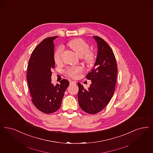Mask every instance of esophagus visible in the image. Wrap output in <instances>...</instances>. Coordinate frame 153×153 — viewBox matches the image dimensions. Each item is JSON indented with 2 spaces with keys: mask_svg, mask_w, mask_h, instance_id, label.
Masks as SVG:
<instances>
[{
  "mask_svg": "<svg viewBox=\"0 0 153 153\" xmlns=\"http://www.w3.org/2000/svg\"><path fill=\"white\" fill-rule=\"evenodd\" d=\"M76 84V82L74 81H70V84Z\"/></svg>",
  "mask_w": 153,
  "mask_h": 153,
  "instance_id": "esophagus-1",
  "label": "esophagus"
}]
</instances>
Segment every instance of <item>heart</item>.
I'll use <instances>...</instances> for the list:
<instances>
[{
	"mask_svg": "<svg viewBox=\"0 0 153 153\" xmlns=\"http://www.w3.org/2000/svg\"><path fill=\"white\" fill-rule=\"evenodd\" d=\"M68 45L74 51L82 57L83 61L88 65H91L95 59L94 52L89 50V45L83 39L80 38L74 39L71 40ZM63 52V47L59 46L55 50L53 55L54 60L56 64H60L62 61V54ZM82 71V68L79 67H68L65 70V73L71 77H76Z\"/></svg>",
	"mask_w": 153,
	"mask_h": 153,
	"instance_id": "obj_1",
	"label": "heart"
}]
</instances>
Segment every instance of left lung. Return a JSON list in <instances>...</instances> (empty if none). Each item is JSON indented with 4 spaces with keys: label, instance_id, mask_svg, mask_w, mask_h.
<instances>
[{
    "label": "left lung",
    "instance_id": "obj_1",
    "mask_svg": "<svg viewBox=\"0 0 153 153\" xmlns=\"http://www.w3.org/2000/svg\"><path fill=\"white\" fill-rule=\"evenodd\" d=\"M98 45L94 66L86 77L92 84L85 89L78 82V100L81 109L91 114L98 113L109 102L115 91L117 75L116 59L113 50L103 39L94 36Z\"/></svg>",
    "mask_w": 153,
    "mask_h": 153
}]
</instances>
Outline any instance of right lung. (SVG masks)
I'll list each match as a JSON object with an SVG mask.
<instances>
[{"label":"right lung","instance_id":"right-lung-1","mask_svg":"<svg viewBox=\"0 0 153 153\" xmlns=\"http://www.w3.org/2000/svg\"><path fill=\"white\" fill-rule=\"evenodd\" d=\"M57 37H47L37 45L31 54L27 69L32 102L38 110L45 114L59 110L69 84L66 79L56 85L51 82V70L55 67L53 40Z\"/></svg>","mask_w":153,"mask_h":153}]
</instances>
